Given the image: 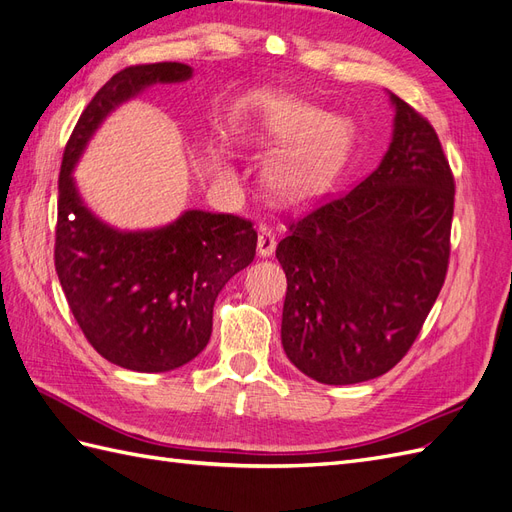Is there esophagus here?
<instances>
[{
	"label": "esophagus",
	"mask_w": 512,
	"mask_h": 512,
	"mask_svg": "<svg viewBox=\"0 0 512 512\" xmlns=\"http://www.w3.org/2000/svg\"><path fill=\"white\" fill-rule=\"evenodd\" d=\"M275 243H278V241H275L273 230L267 228V226H260V230H258V256L260 258L271 256L273 250H275Z\"/></svg>",
	"instance_id": "esophagus-1"
}]
</instances>
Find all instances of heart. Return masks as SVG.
I'll return each mask as SVG.
<instances>
[{
    "label": "heart",
    "mask_w": 512,
    "mask_h": 512,
    "mask_svg": "<svg viewBox=\"0 0 512 512\" xmlns=\"http://www.w3.org/2000/svg\"><path fill=\"white\" fill-rule=\"evenodd\" d=\"M254 142L282 150L267 170V183L284 202L321 196L347 165L355 146L351 118L329 116L312 103L284 94H260L250 124Z\"/></svg>",
    "instance_id": "1"
}]
</instances>
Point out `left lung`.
Instances as JSON below:
<instances>
[{
	"label": "left lung",
	"instance_id": "1",
	"mask_svg": "<svg viewBox=\"0 0 512 512\" xmlns=\"http://www.w3.org/2000/svg\"><path fill=\"white\" fill-rule=\"evenodd\" d=\"M379 168L288 224L282 347L327 385L377 379L418 338L446 280L454 178L439 137L396 94Z\"/></svg>",
	"mask_w": 512,
	"mask_h": 512
}]
</instances>
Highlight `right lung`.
Wrapping results in <instances>:
<instances>
[{"label":"right lung","instance_id":"1","mask_svg":"<svg viewBox=\"0 0 512 512\" xmlns=\"http://www.w3.org/2000/svg\"><path fill=\"white\" fill-rule=\"evenodd\" d=\"M191 73L181 62L116 73L81 112L60 168L53 256L68 308L96 353L137 372H168L202 353L219 290L254 260L258 234L250 219L196 209L163 228L116 230L81 200L73 170L120 103Z\"/></svg>","mask_w":512,"mask_h":512}]
</instances>
